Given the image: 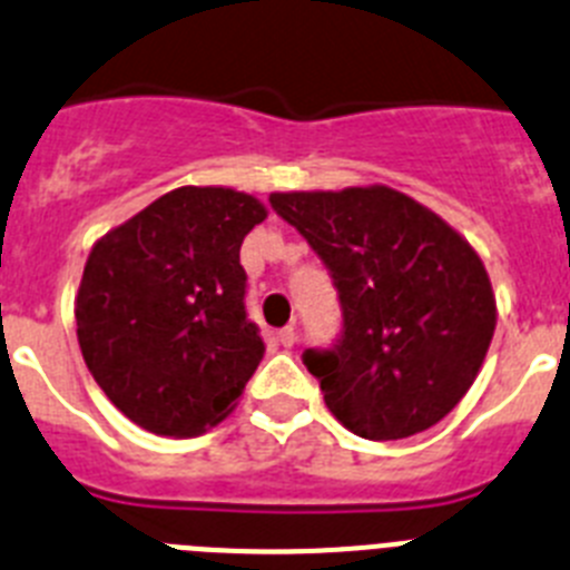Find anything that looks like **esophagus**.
Instances as JSON below:
<instances>
[{
    "label": "esophagus",
    "instance_id": "esophagus-1",
    "mask_svg": "<svg viewBox=\"0 0 570 570\" xmlns=\"http://www.w3.org/2000/svg\"><path fill=\"white\" fill-rule=\"evenodd\" d=\"M276 342H279L282 347H294L296 345V331L291 328V325H288V328H282L279 334H276Z\"/></svg>",
    "mask_w": 570,
    "mask_h": 570
}]
</instances>
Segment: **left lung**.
<instances>
[{
    "label": "left lung",
    "mask_w": 570,
    "mask_h": 570,
    "mask_svg": "<svg viewBox=\"0 0 570 570\" xmlns=\"http://www.w3.org/2000/svg\"><path fill=\"white\" fill-rule=\"evenodd\" d=\"M271 205L328 265L342 340L305 351L331 414L365 440H405L468 394L497 328L471 242L387 185L276 190Z\"/></svg>",
    "instance_id": "1"
}]
</instances>
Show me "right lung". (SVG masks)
I'll list each match as a JSON object with an SVG mask.
<instances>
[{
  "label": "right lung",
  "instance_id": "obj_1",
  "mask_svg": "<svg viewBox=\"0 0 570 570\" xmlns=\"http://www.w3.org/2000/svg\"><path fill=\"white\" fill-rule=\"evenodd\" d=\"M265 216L245 190L183 185L90 248L73 305L82 360L150 434L199 436L254 376L265 342L245 316L239 248Z\"/></svg>",
  "mask_w": 570,
  "mask_h": 570
}]
</instances>
